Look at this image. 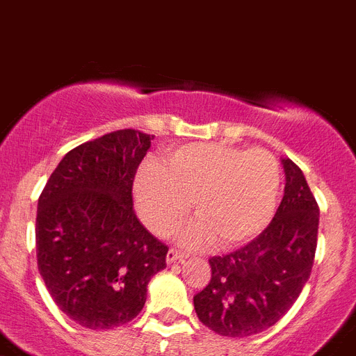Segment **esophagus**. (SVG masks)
Returning <instances> with one entry per match:
<instances>
[{
  "label": "esophagus",
  "mask_w": 356,
  "mask_h": 356,
  "mask_svg": "<svg viewBox=\"0 0 356 356\" xmlns=\"http://www.w3.org/2000/svg\"><path fill=\"white\" fill-rule=\"evenodd\" d=\"M186 255L182 254L181 250L177 248H170L168 250V254H166V262L170 264V262H175V261H181V259H184Z\"/></svg>",
  "instance_id": "obj_1"
}]
</instances>
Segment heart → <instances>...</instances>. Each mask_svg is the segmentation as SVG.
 I'll use <instances>...</instances> for the list:
<instances>
[{
    "label": "heart",
    "mask_w": 356,
    "mask_h": 356,
    "mask_svg": "<svg viewBox=\"0 0 356 356\" xmlns=\"http://www.w3.org/2000/svg\"><path fill=\"white\" fill-rule=\"evenodd\" d=\"M278 190L280 166L271 152L222 143L177 147L159 165H143L134 181L140 216L159 236L181 225L193 200L197 220L182 232V243L193 248L254 239L273 218Z\"/></svg>",
    "instance_id": "b5f03b06"
}]
</instances>
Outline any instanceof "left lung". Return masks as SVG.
<instances>
[{
    "label": "left lung",
    "mask_w": 356,
    "mask_h": 356,
    "mask_svg": "<svg viewBox=\"0 0 356 356\" xmlns=\"http://www.w3.org/2000/svg\"><path fill=\"white\" fill-rule=\"evenodd\" d=\"M284 198L254 241L209 259L211 280L193 296L195 312L223 337H250L273 326L293 307L312 271L319 206L303 172L282 159Z\"/></svg>",
    "instance_id": "1"
}]
</instances>
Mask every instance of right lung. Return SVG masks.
<instances>
[{
  "instance_id": "right-lung-1",
  "label": "right lung",
  "mask_w": 356,
  "mask_h": 356,
  "mask_svg": "<svg viewBox=\"0 0 356 356\" xmlns=\"http://www.w3.org/2000/svg\"><path fill=\"white\" fill-rule=\"evenodd\" d=\"M154 136L120 129L67 152L38 197L40 277L54 303L90 330L142 312L168 246L140 223L133 181Z\"/></svg>"
}]
</instances>
